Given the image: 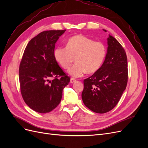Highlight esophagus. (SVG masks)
<instances>
[{"mask_svg":"<svg viewBox=\"0 0 148 148\" xmlns=\"http://www.w3.org/2000/svg\"><path fill=\"white\" fill-rule=\"evenodd\" d=\"M76 81H77V80H76L74 78H70V83H73L76 82Z\"/></svg>","mask_w":148,"mask_h":148,"instance_id":"obj_1","label":"esophagus"}]
</instances>
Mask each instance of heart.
<instances>
[{"instance_id": "b5f03b06", "label": "heart", "mask_w": 148, "mask_h": 148, "mask_svg": "<svg viewBox=\"0 0 148 148\" xmlns=\"http://www.w3.org/2000/svg\"><path fill=\"white\" fill-rule=\"evenodd\" d=\"M106 52L104 43L77 35L68 40L66 47H56L53 56L64 69H69L75 58L77 63L70 69L69 73L73 77H80L86 72H96L105 59Z\"/></svg>"}]
</instances>
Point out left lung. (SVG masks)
<instances>
[{"label": "left lung", "mask_w": 148, "mask_h": 148, "mask_svg": "<svg viewBox=\"0 0 148 148\" xmlns=\"http://www.w3.org/2000/svg\"><path fill=\"white\" fill-rule=\"evenodd\" d=\"M107 44L104 63L96 72L84 79L82 94L84 104L99 114L106 113L117 106L128 82L127 57L123 47L110 35Z\"/></svg>", "instance_id": "8db88e82"}]
</instances>
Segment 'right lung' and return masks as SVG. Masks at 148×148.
<instances>
[{"instance_id":"add662e5","label":"right lung","mask_w":148,"mask_h":148,"mask_svg":"<svg viewBox=\"0 0 148 148\" xmlns=\"http://www.w3.org/2000/svg\"><path fill=\"white\" fill-rule=\"evenodd\" d=\"M64 30L40 33L28 42L20 62L19 80L22 97L31 109L50 112L60 104L63 89L70 82L53 56L58 39Z\"/></svg>"}]
</instances>
